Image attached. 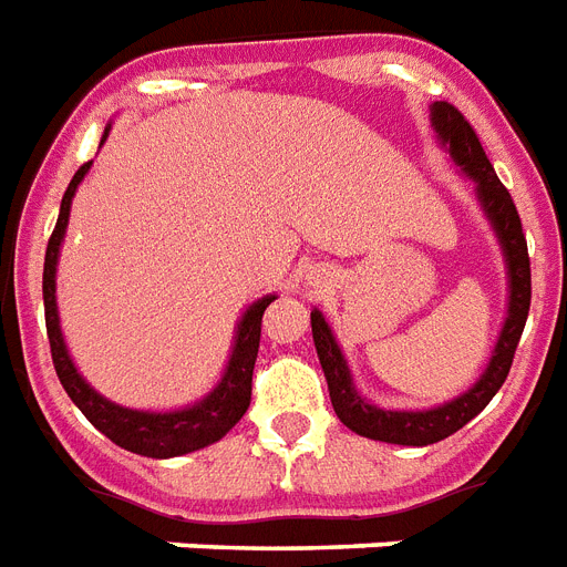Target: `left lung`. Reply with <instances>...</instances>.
<instances>
[{
    "instance_id": "1",
    "label": "left lung",
    "mask_w": 567,
    "mask_h": 567,
    "mask_svg": "<svg viewBox=\"0 0 567 567\" xmlns=\"http://www.w3.org/2000/svg\"><path fill=\"white\" fill-rule=\"evenodd\" d=\"M431 118H434L440 140L449 145V154L454 156V163L477 183V197H481L483 209H486L492 227H495L501 244H504L509 265V315L504 331H501L498 347H495V355H492L489 367H486L483 379L477 381L475 388L460 395V399H454V402L443 404V408L408 413L379 411V408L363 402L361 395L352 390L347 361L340 355L338 343L331 338L323 315L311 311L315 347L320 363H323L331 408H334L338 419L347 427H352L355 434L395 445L440 443V440L451 436L454 431H460L466 422H472L492 402V395L498 393L501 384L507 381L524 323H527V315H530V256H527V238H524L522 218H518V209H515L507 186L501 183L495 168H492L489 156L483 151L475 127L468 124V118L454 104L436 101L434 110H431Z\"/></svg>"
}]
</instances>
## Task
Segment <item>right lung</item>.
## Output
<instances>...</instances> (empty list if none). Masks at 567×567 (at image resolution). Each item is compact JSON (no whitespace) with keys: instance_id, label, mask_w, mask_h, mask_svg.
I'll return each instance as SVG.
<instances>
[{"instance_id":"right-lung-1","label":"right lung","mask_w":567,"mask_h":567,"mask_svg":"<svg viewBox=\"0 0 567 567\" xmlns=\"http://www.w3.org/2000/svg\"><path fill=\"white\" fill-rule=\"evenodd\" d=\"M104 140H107V131H104ZM90 165L92 163L81 165L75 172V177H72V183H69L66 195H63V204H60L58 224H54V233L52 238H49V247H45V331H49V347H52L54 372H58L60 384H63L69 399L81 408V413L90 419L92 425L99 427L101 434L110 436V440L116 445H122V449L133 451V454H142V457H179V454H188V451H197L204 449V445L218 443L220 436L227 434L229 427L236 425L238 419L247 413V408H250L252 367H256V355H259L261 340V317H265V308H268L276 297L259 299V302L250 306V311L241 317L236 347H233V358H229V367L227 372H224V379H220L218 388L212 390L204 402L195 404V408H186V411L174 413H140L127 411V408H118V404L107 402V399H101V395L78 375V370L72 367V361H69L63 338H60L58 306H54V268H58V250L69 224V204H72V195H75L78 183H81L84 174L90 172Z\"/></svg>"}]
</instances>
